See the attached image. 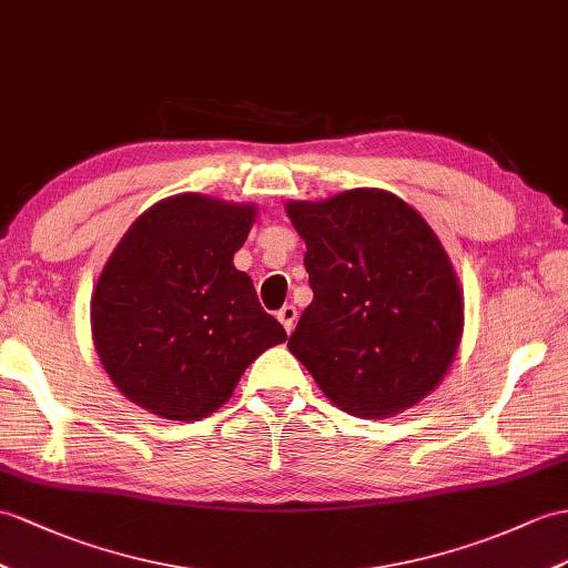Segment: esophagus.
Here are the masks:
<instances>
[{
    "instance_id": "esophagus-1",
    "label": "esophagus",
    "mask_w": 568,
    "mask_h": 568,
    "mask_svg": "<svg viewBox=\"0 0 568 568\" xmlns=\"http://www.w3.org/2000/svg\"><path fill=\"white\" fill-rule=\"evenodd\" d=\"M276 317H280V323L284 325V329L288 332V335H292V329L296 325V317H298L296 306H292V303H288V306H284L280 313H276Z\"/></svg>"
}]
</instances>
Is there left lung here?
Returning a JSON list of instances; mask_svg holds the SVG:
<instances>
[{
	"instance_id": "obj_1",
	"label": "left lung",
	"mask_w": 568,
	"mask_h": 568,
	"mask_svg": "<svg viewBox=\"0 0 568 568\" xmlns=\"http://www.w3.org/2000/svg\"><path fill=\"white\" fill-rule=\"evenodd\" d=\"M284 210L306 243L311 306L288 337L332 405L388 419L419 405L458 354L465 301L434 229L388 190L356 187Z\"/></svg>"
}]
</instances>
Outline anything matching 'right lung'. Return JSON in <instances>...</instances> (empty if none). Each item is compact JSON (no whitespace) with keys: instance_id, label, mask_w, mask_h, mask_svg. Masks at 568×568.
Listing matches in <instances>:
<instances>
[{"instance_id":"1","label":"right lung","mask_w":568,"mask_h":568,"mask_svg":"<svg viewBox=\"0 0 568 568\" xmlns=\"http://www.w3.org/2000/svg\"><path fill=\"white\" fill-rule=\"evenodd\" d=\"M255 204L180 192L151 204L120 239L91 296V335L108 378L171 422L210 417L284 327L233 265Z\"/></svg>"}]
</instances>
